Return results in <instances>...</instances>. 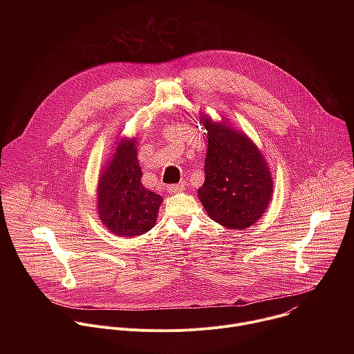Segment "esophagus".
I'll use <instances>...</instances> for the list:
<instances>
[{
    "mask_svg": "<svg viewBox=\"0 0 354 354\" xmlns=\"http://www.w3.org/2000/svg\"><path fill=\"white\" fill-rule=\"evenodd\" d=\"M185 189V186L183 185H171V186H168V190L171 192V193H176V192H182Z\"/></svg>",
    "mask_w": 354,
    "mask_h": 354,
    "instance_id": "obj_1",
    "label": "esophagus"
}]
</instances>
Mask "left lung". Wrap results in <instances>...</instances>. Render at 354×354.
<instances>
[{"instance_id": "left-lung-1", "label": "left lung", "mask_w": 354, "mask_h": 354, "mask_svg": "<svg viewBox=\"0 0 354 354\" xmlns=\"http://www.w3.org/2000/svg\"><path fill=\"white\" fill-rule=\"evenodd\" d=\"M209 149L206 179L197 196L216 223L243 230L259 220L269 206L273 182L259 149L246 136L205 119Z\"/></svg>"}]
</instances>
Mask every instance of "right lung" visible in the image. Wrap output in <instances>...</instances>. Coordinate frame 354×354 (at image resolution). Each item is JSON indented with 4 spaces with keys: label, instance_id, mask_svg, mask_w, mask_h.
Returning <instances> with one entry per match:
<instances>
[{
    "label": "right lung",
    "instance_id": "1",
    "mask_svg": "<svg viewBox=\"0 0 354 354\" xmlns=\"http://www.w3.org/2000/svg\"><path fill=\"white\" fill-rule=\"evenodd\" d=\"M141 175L134 140H123L97 185L99 217L119 236H137L156 225L162 197L142 186Z\"/></svg>",
    "mask_w": 354,
    "mask_h": 354
}]
</instances>
